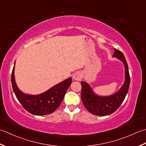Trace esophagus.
<instances>
[{
    "label": "esophagus",
    "mask_w": 146,
    "mask_h": 146,
    "mask_svg": "<svg viewBox=\"0 0 146 146\" xmlns=\"http://www.w3.org/2000/svg\"><path fill=\"white\" fill-rule=\"evenodd\" d=\"M82 78V74L80 72H77L74 74L73 76V79L76 80V81H81Z\"/></svg>",
    "instance_id": "esophagus-1"
}]
</instances>
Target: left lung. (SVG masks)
Instances as JSON below:
<instances>
[{
	"mask_svg": "<svg viewBox=\"0 0 146 146\" xmlns=\"http://www.w3.org/2000/svg\"><path fill=\"white\" fill-rule=\"evenodd\" d=\"M114 51L113 56L123 62L125 70V81L117 93L109 96H99L93 93L88 83L84 81L81 82L82 102L85 108L91 113L95 115L106 116L115 112L123 103L129 91L130 78L126 59L120 50L114 48Z\"/></svg>",
	"mask_w": 146,
	"mask_h": 146,
	"instance_id": "1",
	"label": "left lung"
}]
</instances>
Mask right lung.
I'll use <instances>...</instances> for the list:
<instances>
[{
    "label": "right lung",
    "mask_w": 146,
    "mask_h": 146,
    "mask_svg": "<svg viewBox=\"0 0 146 146\" xmlns=\"http://www.w3.org/2000/svg\"><path fill=\"white\" fill-rule=\"evenodd\" d=\"M14 71V65L12 71L11 82L15 95L23 108L35 115H44L54 112L60 106L65 94L72 83V78L69 77L42 94L34 96L22 93L17 88L15 82Z\"/></svg>",
    "instance_id": "right-lung-1"
}]
</instances>
